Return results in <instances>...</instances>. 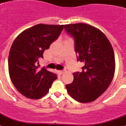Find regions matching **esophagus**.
<instances>
[{
	"label": "esophagus",
	"instance_id": "1",
	"mask_svg": "<svg viewBox=\"0 0 126 126\" xmlns=\"http://www.w3.org/2000/svg\"><path fill=\"white\" fill-rule=\"evenodd\" d=\"M58 72H59V74H64V72H65V71H64V70H60V71H58Z\"/></svg>",
	"mask_w": 126,
	"mask_h": 126
}]
</instances>
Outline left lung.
<instances>
[{
  "instance_id": "1",
  "label": "left lung",
  "mask_w": 126,
  "mask_h": 126,
  "mask_svg": "<svg viewBox=\"0 0 126 126\" xmlns=\"http://www.w3.org/2000/svg\"><path fill=\"white\" fill-rule=\"evenodd\" d=\"M74 38L78 61L84 66L74 73L72 83L66 85L68 94L79 103L93 102L107 90L115 72V57L112 45L105 34L87 23L64 25Z\"/></svg>"
}]
</instances>
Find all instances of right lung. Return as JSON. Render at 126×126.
Returning <instances> with one entry per match:
<instances>
[{
  "label": "right lung",
  "mask_w": 126,
  "mask_h": 126,
  "mask_svg": "<svg viewBox=\"0 0 126 126\" xmlns=\"http://www.w3.org/2000/svg\"><path fill=\"white\" fill-rule=\"evenodd\" d=\"M64 25L39 23L21 32L12 45L8 71L12 82L21 94L39 99L49 91L57 76L46 68L39 69V60L62 32Z\"/></svg>",
  "instance_id": "add662e5"
}]
</instances>
